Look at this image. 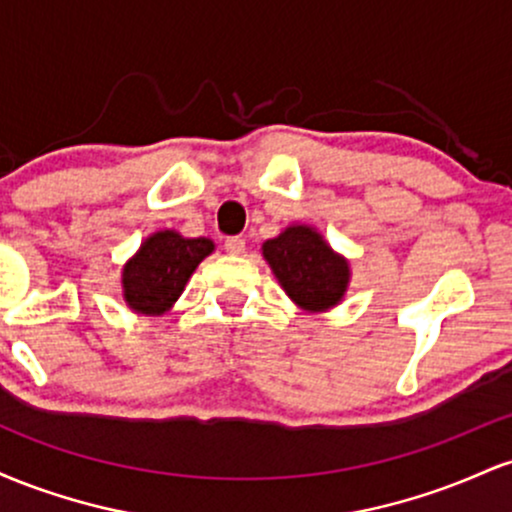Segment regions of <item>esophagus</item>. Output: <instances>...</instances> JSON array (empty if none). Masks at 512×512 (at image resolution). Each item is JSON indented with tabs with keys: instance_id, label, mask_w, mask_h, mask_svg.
<instances>
[{
	"instance_id": "obj_1",
	"label": "esophagus",
	"mask_w": 512,
	"mask_h": 512,
	"mask_svg": "<svg viewBox=\"0 0 512 512\" xmlns=\"http://www.w3.org/2000/svg\"><path fill=\"white\" fill-rule=\"evenodd\" d=\"M223 248H226L228 255H243V252H245V238H240V236L226 238Z\"/></svg>"
}]
</instances>
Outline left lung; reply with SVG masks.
I'll use <instances>...</instances> for the list:
<instances>
[{"label":"left lung","instance_id":"left-lung-1","mask_svg":"<svg viewBox=\"0 0 512 512\" xmlns=\"http://www.w3.org/2000/svg\"><path fill=\"white\" fill-rule=\"evenodd\" d=\"M281 289L308 313L330 310L349 286V262L334 252L313 226H289L262 245Z\"/></svg>","mask_w":512,"mask_h":512}]
</instances>
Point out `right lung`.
Segmentation results:
<instances>
[{
  "mask_svg": "<svg viewBox=\"0 0 512 512\" xmlns=\"http://www.w3.org/2000/svg\"><path fill=\"white\" fill-rule=\"evenodd\" d=\"M214 252L209 238H182L178 231L149 236L122 269V296L139 315H163L173 308L192 272Z\"/></svg>",
  "mask_w": 512,
  "mask_h": 512,
  "instance_id": "add662e5",
  "label": "right lung"
}]
</instances>
